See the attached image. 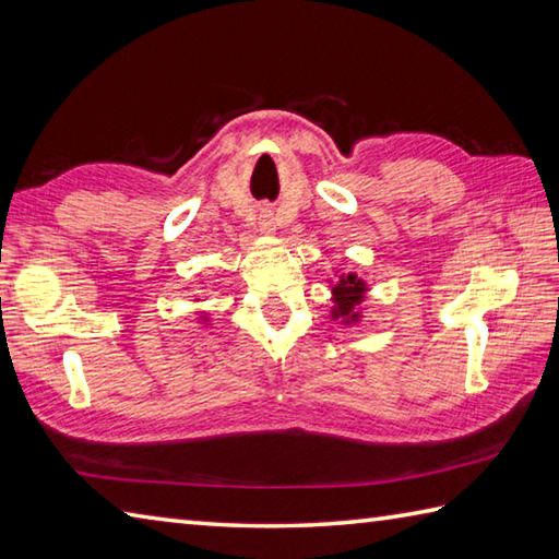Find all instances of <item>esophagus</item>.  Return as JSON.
<instances>
[{
	"label": "esophagus",
	"mask_w": 559,
	"mask_h": 559,
	"mask_svg": "<svg viewBox=\"0 0 559 559\" xmlns=\"http://www.w3.org/2000/svg\"><path fill=\"white\" fill-rule=\"evenodd\" d=\"M272 224H275V222H272V216H270V214H263V216H260V229H263L265 234H270V231H272Z\"/></svg>",
	"instance_id": "esophagus-1"
}]
</instances>
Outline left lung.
Segmentation results:
<instances>
[{"label":"left lung","mask_w":559,"mask_h":559,"mask_svg":"<svg viewBox=\"0 0 559 559\" xmlns=\"http://www.w3.org/2000/svg\"><path fill=\"white\" fill-rule=\"evenodd\" d=\"M364 292H367V287H364L361 280H357V275H347V277L340 280L333 287L335 304H337L333 309V316L335 318H340V316L347 318L345 323L357 321L359 313H355V306L361 301Z\"/></svg>","instance_id":"obj_1"}]
</instances>
